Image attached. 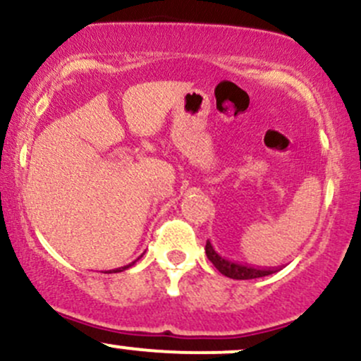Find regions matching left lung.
Returning <instances> with one entry per match:
<instances>
[{"instance_id":"8db88e82","label":"left lung","mask_w":361,"mask_h":361,"mask_svg":"<svg viewBox=\"0 0 361 361\" xmlns=\"http://www.w3.org/2000/svg\"><path fill=\"white\" fill-rule=\"evenodd\" d=\"M205 252H207V258L212 261L214 267L217 268L222 275L229 276V279L233 280L261 279V276H268L273 273V270H263V268H255V267H250V264H241V263H235V261L222 258V256L214 250V246L210 244V241H207L205 244Z\"/></svg>"}]
</instances>
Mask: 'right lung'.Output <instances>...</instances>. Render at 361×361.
<instances>
[{
	"mask_svg": "<svg viewBox=\"0 0 361 361\" xmlns=\"http://www.w3.org/2000/svg\"><path fill=\"white\" fill-rule=\"evenodd\" d=\"M134 263H135V261H134ZM134 263H132V264H134ZM132 264H127V267H123V268H117V270H114V271H115V273H117V271H123V270H127V268H130Z\"/></svg>",
	"mask_w": 361,
	"mask_h": 361,
	"instance_id": "add662e5",
	"label": "right lung"
}]
</instances>
